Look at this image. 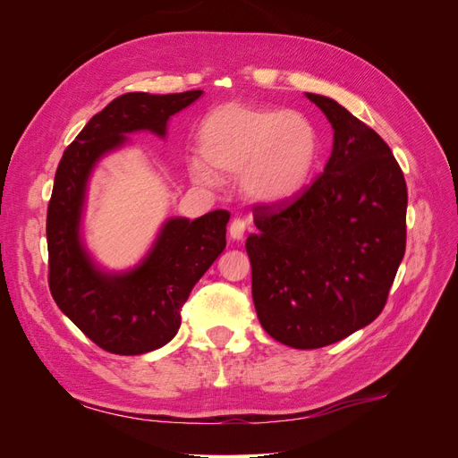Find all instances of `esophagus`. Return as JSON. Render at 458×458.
<instances>
[{
    "label": "esophagus",
    "mask_w": 458,
    "mask_h": 458,
    "mask_svg": "<svg viewBox=\"0 0 458 458\" xmlns=\"http://www.w3.org/2000/svg\"><path fill=\"white\" fill-rule=\"evenodd\" d=\"M246 231V221L242 217H234L229 225V234L233 241H242Z\"/></svg>",
    "instance_id": "esophagus-1"
}]
</instances>
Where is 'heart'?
Segmentation results:
<instances>
[{
    "label": "heart",
    "mask_w": 458,
    "mask_h": 458,
    "mask_svg": "<svg viewBox=\"0 0 458 458\" xmlns=\"http://www.w3.org/2000/svg\"><path fill=\"white\" fill-rule=\"evenodd\" d=\"M200 158L191 174L214 185L217 172L239 175L248 197L258 202H283L306 189L321 157V140L313 122L296 110L224 103L199 126Z\"/></svg>",
    "instance_id": "obj_1"
}]
</instances>
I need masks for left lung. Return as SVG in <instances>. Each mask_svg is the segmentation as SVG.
<instances>
[{"label": "left lung", "instance_id": "left-lung-1", "mask_svg": "<svg viewBox=\"0 0 458 458\" xmlns=\"http://www.w3.org/2000/svg\"><path fill=\"white\" fill-rule=\"evenodd\" d=\"M306 97L335 130L325 172L293 200L254 206L246 239L259 323L296 350L370 325L407 242V185L390 147L335 99Z\"/></svg>", "mask_w": 458, "mask_h": 458}]
</instances>
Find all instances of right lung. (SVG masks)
<instances>
[{
    "label": "right lung",
    "instance_id": "1",
    "mask_svg": "<svg viewBox=\"0 0 458 458\" xmlns=\"http://www.w3.org/2000/svg\"><path fill=\"white\" fill-rule=\"evenodd\" d=\"M200 89L150 95L123 93L97 113L59 162L47 206L49 290L59 310L105 352L141 355L168 344L182 325L192 286L225 248L227 210L202 217H172L140 266L105 273L80 237L88 179L126 133L165 135L170 116L195 103Z\"/></svg>",
    "mask_w": 458,
    "mask_h": 458
}]
</instances>
